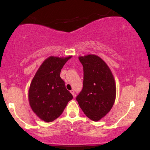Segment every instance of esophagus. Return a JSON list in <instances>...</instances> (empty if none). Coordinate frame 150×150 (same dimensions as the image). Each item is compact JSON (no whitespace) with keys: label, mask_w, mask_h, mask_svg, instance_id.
<instances>
[{"label":"esophagus","mask_w":150,"mask_h":150,"mask_svg":"<svg viewBox=\"0 0 150 150\" xmlns=\"http://www.w3.org/2000/svg\"><path fill=\"white\" fill-rule=\"evenodd\" d=\"M71 94H72V95H73V96H74V97H75V91H74V90H71Z\"/></svg>","instance_id":"1"}]
</instances>
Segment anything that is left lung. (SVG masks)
I'll use <instances>...</instances> for the list:
<instances>
[{
	"instance_id": "8db88e82",
	"label": "left lung",
	"mask_w": 150,
	"mask_h": 150,
	"mask_svg": "<svg viewBox=\"0 0 150 150\" xmlns=\"http://www.w3.org/2000/svg\"><path fill=\"white\" fill-rule=\"evenodd\" d=\"M79 59L83 66V87L76 99L85 115L98 122L113 106L115 82L110 68L99 57L89 54Z\"/></svg>"
}]
</instances>
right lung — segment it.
Wrapping results in <instances>:
<instances>
[{
    "label": "right lung",
    "instance_id": "obj_1",
    "mask_svg": "<svg viewBox=\"0 0 150 150\" xmlns=\"http://www.w3.org/2000/svg\"><path fill=\"white\" fill-rule=\"evenodd\" d=\"M71 57H48L41 65L30 83V106L33 111L46 122L58 118L67 102L73 98L60 77L61 69Z\"/></svg>",
    "mask_w": 150,
    "mask_h": 150
}]
</instances>
